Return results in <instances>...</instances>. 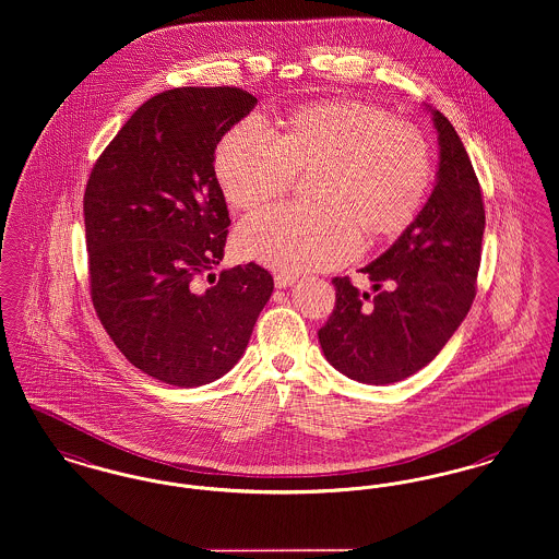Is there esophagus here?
<instances>
[{
    "instance_id": "1",
    "label": "esophagus",
    "mask_w": 559,
    "mask_h": 559,
    "mask_svg": "<svg viewBox=\"0 0 559 559\" xmlns=\"http://www.w3.org/2000/svg\"><path fill=\"white\" fill-rule=\"evenodd\" d=\"M273 282H275V288H290L296 284V275H290V273H275L273 275Z\"/></svg>"
}]
</instances>
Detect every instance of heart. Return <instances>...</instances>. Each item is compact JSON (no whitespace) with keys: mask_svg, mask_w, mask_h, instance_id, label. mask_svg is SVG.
<instances>
[{"mask_svg":"<svg viewBox=\"0 0 559 559\" xmlns=\"http://www.w3.org/2000/svg\"><path fill=\"white\" fill-rule=\"evenodd\" d=\"M216 177L231 206L252 210L284 195L294 173H316L313 206L269 207L237 229L243 259L280 271L341 266L361 250V234L404 231L431 185V153L406 121L359 100L302 107L271 132L241 119L216 148Z\"/></svg>","mask_w":559,"mask_h":559,"instance_id":"obj_1","label":"heart"}]
</instances>
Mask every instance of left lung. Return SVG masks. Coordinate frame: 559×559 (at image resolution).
<instances>
[{"mask_svg":"<svg viewBox=\"0 0 559 559\" xmlns=\"http://www.w3.org/2000/svg\"><path fill=\"white\" fill-rule=\"evenodd\" d=\"M425 109L440 145L433 191L393 246L361 269L377 296L368 302L370 294H359L349 277H334L336 305L318 332L325 359L366 384L404 381L425 368L475 298L486 227L479 182L454 126Z\"/></svg>","mask_w":559,"mask_h":559,"instance_id":"1","label":"left lung"}]
</instances>
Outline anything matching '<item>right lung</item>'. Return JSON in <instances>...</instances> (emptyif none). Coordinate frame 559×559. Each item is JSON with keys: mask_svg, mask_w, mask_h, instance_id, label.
Returning a JSON list of instances; mask_svg holds the SVG:
<instances>
[{"mask_svg": "<svg viewBox=\"0 0 559 559\" xmlns=\"http://www.w3.org/2000/svg\"><path fill=\"white\" fill-rule=\"evenodd\" d=\"M257 103L229 86L166 90L121 126L90 175L94 309L126 359L166 384L225 377L273 293L254 263L212 273L231 225L214 151Z\"/></svg>", "mask_w": 559, "mask_h": 559, "instance_id": "obj_1", "label": "right lung"}]
</instances>
